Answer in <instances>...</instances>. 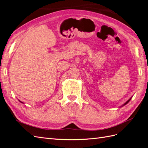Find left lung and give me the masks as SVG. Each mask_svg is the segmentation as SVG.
I'll list each match as a JSON object with an SVG mask.
<instances>
[{
  "label": "left lung",
  "mask_w": 148,
  "mask_h": 148,
  "mask_svg": "<svg viewBox=\"0 0 148 148\" xmlns=\"http://www.w3.org/2000/svg\"><path fill=\"white\" fill-rule=\"evenodd\" d=\"M132 97H130V99H128V101H127V102H125V104H123V105H122V106H121V107H123V106H125V105H126V104H128V102H129V101H130V100H131V99H132Z\"/></svg>",
  "instance_id": "left-lung-1"
}]
</instances>
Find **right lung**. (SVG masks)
Returning <instances> with one entry per match:
<instances>
[{"label":"right lung","mask_w":148,"mask_h":148,"mask_svg":"<svg viewBox=\"0 0 148 148\" xmlns=\"http://www.w3.org/2000/svg\"><path fill=\"white\" fill-rule=\"evenodd\" d=\"M20 101V102H21V103H23V102H21V101Z\"/></svg>","instance_id":"1"}]
</instances>
